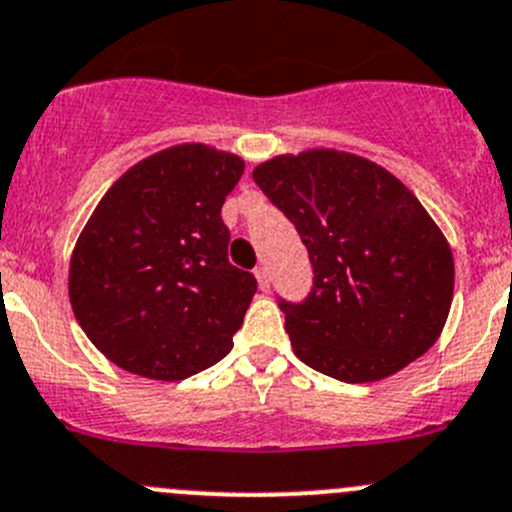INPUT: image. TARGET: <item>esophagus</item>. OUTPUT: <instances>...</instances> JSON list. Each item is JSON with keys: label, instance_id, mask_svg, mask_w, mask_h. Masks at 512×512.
Instances as JSON below:
<instances>
[{"label": "esophagus", "instance_id": "1", "mask_svg": "<svg viewBox=\"0 0 512 512\" xmlns=\"http://www.w3.org/2000/svg\"><path fill=\"white\" fill-rule=\"evenodd\" d=\"M255 277L260 282V290L270 292V270L267 267H255Z\"/></svg>", "mask_w": 512, "mask_h": 512}]
</instances>
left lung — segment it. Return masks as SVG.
Returning a JSON list of instances; mask_svg holds the SVG:
<instances>
[{"label": "left lung", "mask_w": 512, "mask_h": 512, "mask_svg": "<svg viewBox=\"0 0 512 512\" xmlns=\"http://www.w3.org/2000/svg\"><path fill=\"white\" fill-rule=\"evenodd\" d=\"M252 177L312 262L310 295L277 302L305 365L375 382L435 345L453 302V252L398 177L337 150L280 155Z\"/></svg>", "instance_id": "left-lung-1"}]
</instances>
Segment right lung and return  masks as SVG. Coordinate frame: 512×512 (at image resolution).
I'll return each instance as SVG.
<instances>
[{
  "instance_id": "1",
  "label": "right lung",
  "mask_w": 512,
  "mask_h": 512,
  "mask_svg": "<svg viewBox=\"0 0 512 512\" xmlns=\"http://www.w3.org/2000/svg\"><path fill=\"white\" fill-rule=\"evenodd\" d=\"M245 162L177 145L107 190L74 245L69 302L104 357L152 380H185L232 350L257 280L227 260L220 212Z\"/></svg>"
}]
</instances>
